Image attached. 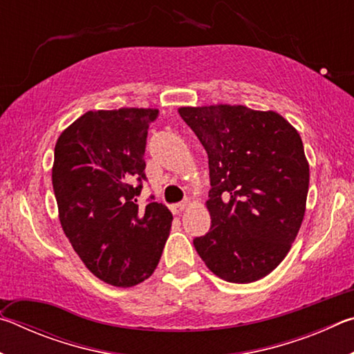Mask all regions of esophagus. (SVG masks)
Returning <instances> with one entry per match:
<instances>
[{
  "label": "esophagus",
  "mask_w": 354,
  "mask_h": 354,
  "mask_svg": "<svg viewBox=\"0 0 354 354\" xmlns=\"http://www.w3.org/2000/svg\"><path fill=\"white\" fill-rule=\"evenodd\" d=\"M189 205V200H183L181 203H176V205H173L171 206V212L173 214H181L183 211H184V209H185V206H187Z\"/></svg>",
  "instance_id": "34e87169"
}]
</instances>
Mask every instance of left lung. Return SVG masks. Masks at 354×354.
<instances>
[{
  "label": "left lung",
  "mask_w": 354,
  "mask_h": 354,
  "mask_svg": "<svg viewBox=\"0 0 354 354\" xmlns=\"http://www.w3.org/2000/svg\"><path fill=\"white\" fill-rule=\"evenodd\" d=\"M178 112L209 159L211 230L194 239L196 253L230 283L267 277L289 253L306 211L301 137L273 111L218 104Z\"/></svg>",
  "instance_id": "1"
}]
</instances>
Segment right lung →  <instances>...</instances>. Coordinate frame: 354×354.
I'll use <instances>...</instances> for the list:
<instances>
[{"mask_svg":"<svg viewBox=\"0 0 354 354\" xmlns=\"http://www.w3.org/2000/svg\"><path fill=\"white\" fill-rule=\"evenodd\" d=\"M158 109L88 111L59 136L53 164L59 220L95 277L131 287L158 267L171 212L137 196L145 181V147Z\"/></svg>","mask_w":354,"mask_h":354,"instance_id":"right-lung-1","label":"right lung"}]
</instances>
